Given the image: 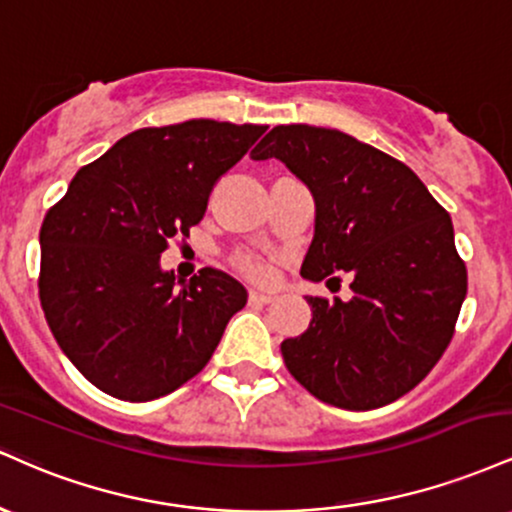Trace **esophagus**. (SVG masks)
Listing matches in <instances>:
<instances>
[{"mask_svg": "<svg viewBox=\"0 0 512 512\" xmlns=\"http://www.w3.org/2000/svg\"><path fill=\"white\" fill-rule=\"evenodd\" d=\"M272 301H276V293L250 289V303H262V305H267V303H272Z\"/></svg>", "mask_w": 512, "mask_h": 512, "instance_id": "1", "label": "esophagus"}]
</instances>
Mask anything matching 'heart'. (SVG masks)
I'll use <instances>...</instances> for the list:
<instances>
[{"label":"heart","instance_id":"1","mask_svg":"<svg viewBox=\"0 0 512 512\" xmlns=\"http://www.w3.org/2000/svg\"><path fill=\"white\" fill-rule=\"evenodd\" d=\"M236 264H238L240 272H245L250 279H257V281L269 279V274H272L267 260H262L260 255H252V252H243V255H238Z\"/></svg>","mask_w":512,"mask_h":512}]
</instances>
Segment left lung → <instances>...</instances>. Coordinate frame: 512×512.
<instances>
[{
  "mask_svg": "<svg viewBox=\"0 0 512 512\" xmlns=\"http://www.w3.org/2000/svg\"><path fill=\"white\" fill-rule=\"evenodd\" d=\"M252 158H279L313 192L301 274L339 281L346 272L354 291L351 301L308 296L310 327L281 342L289 373L351 411L407 395L448 349L467 296L450 214L409 166L339 129L279 125Z\"/></svg>",
  "mask_w": 512,
  "mask_h": 512,
  "instance_id": "left-lung-1",
  "label": "left lung"
}]
</instances>
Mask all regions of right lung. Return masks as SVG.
<instances>
[{"instance_id": "right-lung-1", "label": "right lung", "mask_w": 512, "mask_h": 512, "mask_svg": "<svg viewBox=\"0 0 512 512\" xmlns=\"http://www.w3.org/2000/svg\"><path fill=\"white\" fill-rule=\"evenodd\" d=\"M264 129L216 120L137 129L81 168L45 214L40 305L60 349L105 395L149 402L178 390L248 303L221 269L175 284L161 252L190 236L216 180Z\"/></svg>"}]
</instances>
